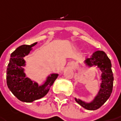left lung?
Segmentation results:
<instances>
[{"instance_id":"obj_1","label":"left lung","mask_w":121,"mask_h":121,"mask_svg":"<svg viewBox=\"0 0 121 121\" xmlns=\"http://www.w3.org/2000/svg\"><path fill=\"white\" fill-rule=\"evenodd\" d=\"M85 64L89 67L97 66L101 70L102 82L100 88L95 97L90 102H85L80 99H74L82 107L89 110H95L100 108L108 100L112 91L114 76L111 68L112 64L107 55L102 51L93 53L90 58L85 60Z\"/></svg>"}]
</instances>
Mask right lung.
Masks as SVG:
<instances>
[{"label":"right lung","instance_id":"1","mask_svg":"<svg viewBox=\"0 0 121 121\" xmlns=\"http://www.w3.org/2000/svg\"><path fill=\"white\" fill-rule=\"evenodd\" d=\"M37 44L22 45L11 54L7 69V84L9 89L19 100L24 102H32L39 99L47 94L50 87L58 76V74H51L47 77L41 85L26 77L24 72L26 61L24 57L28 55L32 47Z\"/></svg>","mask_w":121,"mask_h":121}]
</instances>
